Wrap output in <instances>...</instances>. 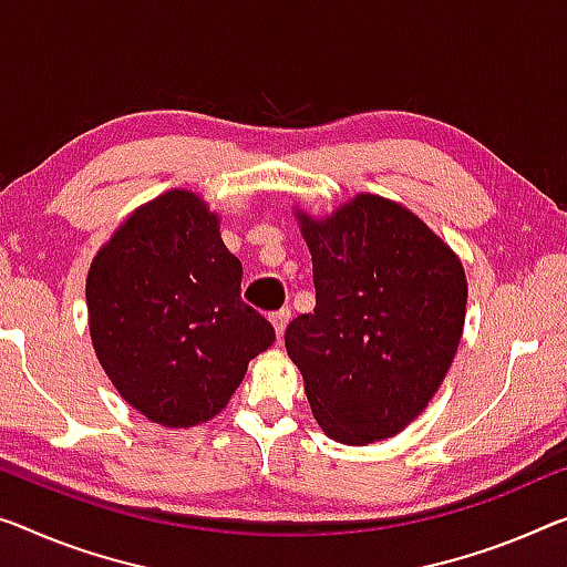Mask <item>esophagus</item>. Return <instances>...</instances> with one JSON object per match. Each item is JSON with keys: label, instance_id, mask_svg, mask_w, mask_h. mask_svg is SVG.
<instances>
[{"label": "esophagus", "instance_id": "esophagus-1", "mask_svg": "<svg viewBox=\"0 0 567 567\" xmlns=\"http://www.w3.org/2000/svg\"><path fill=\"white\" fill-rule=\"evenodd\" d=\"M290 316H292V312H290V310H287V308H282V310H277L272 318H269V320H272V328H275V333H277V338H282V333H285V328H287V323H290Z\"/></svg>", "mask_w": 567, "mask_h": 567}]
</instances>
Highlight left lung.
Masks as SVG:
<instances>
[{
	"instance_id": "obj_1",
	"label": "left lung",
	"mask_w": 567,
	"mask_h": 567,
	"mask_svg": "<svg viewBox=\"0 0 567 567\" xmlns=\"http://www.w3.org/2000/svg\"><path fill=\"white\" fill-rule=\"evenodd\" d=\"M316 308L287 326L312 417L331 441H386L441 390L466 320L455 251L402 203L359 193L331 216L295 208Z\"/></svg>"
}]
</instances>
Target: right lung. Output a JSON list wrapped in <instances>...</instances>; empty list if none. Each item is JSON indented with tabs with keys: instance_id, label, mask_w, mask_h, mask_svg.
Instances as JSON below:
<instances>
[{
	"instance_id": "right-lung-1",
	"label": "right lung",
	"mask_w": 567,
	"mask_h": 567,
	"mask_svg": "<svg viewBox=\"0 0 567 567\" xmlns=\"http://www.w3.org/2000/svg\"><path fill=\"white\" fill-rule=\"evenodd\" d=\"M241 261L196 190L142 203L96 251L86 277L96 359L122 400L163 427L216 417L275 343L239 298Z\"/></svg>"
}]
</instances>
